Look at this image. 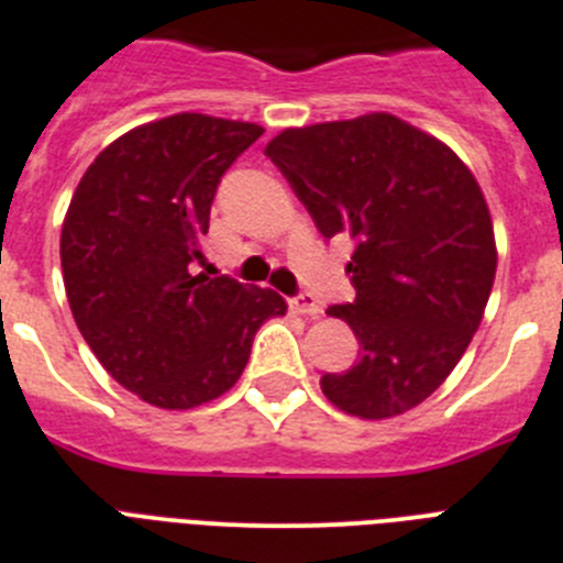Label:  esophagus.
<instances>
[{
    "instance_id": "esophagus-1",
    "label": "esophagus",
    "mask_w": 563,
    "mask_h": 563,
    "mask_svg": "<svg viewBox=\"0 0 563 563\" xmlns=\"http://www.w3.org/2000/svg\"><path fill=\"white\" fill-rule=\"evenodd\" d=\"M288 306H291V311L306 313V317H319V313H322V302H319L311 291H302L297 294V297H291Z\"/></svg>"
}]
</instances>
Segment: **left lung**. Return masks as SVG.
Here are the masks:
<instances>
[{"instance_id": "obj_1", "label": "left lung", "mask_w": 563, "mask_h": 563, "mask_svg": "<svg viewBox=\"0 0 563 563\" xmlns=\"http://www.w3.org/2000/svg\"><path fill=\"white\" fill-rule=\"evenodd\" d=\"M322 238L356 244V300L331 306L358 362L319 378L333 407L382 420L427 401L463 358L496 275L494 224L449 145L373 111L286 129L266 145Z\"/></svg>"}]
</instances>
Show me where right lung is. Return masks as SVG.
<instances>
[{"instance_id":"right-lung-1","label":"right lung","mask_w":563,"mask_h":563,"mask_svg":"<svg viewBox=\"0 0 563 563\" xmlns=\"http://www.w3.org/2000/svg\"><path fill=\"white\" fill-rule=\"evenodd\" d=\"M261 125L174 114L118 136L86 168L60 269L78 331L111 378L159 409H190L241 378L257 328L286 313L272 288L190 272L221 176Z\"/></svg>"}]
</instances>
